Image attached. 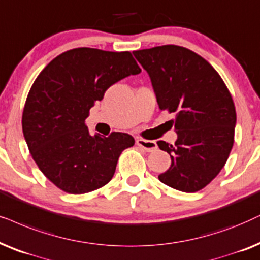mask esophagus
<instances>
[{
  "instance_id": "34e87169",
  "label": "esophagus",
  "mask_w": 260,
  "mask_h": 260,
  "mask_svg": "<svg viewBox=\"0 0 260 260\" xmlns=\"http://www.w3.org/2000/svg\"><path fill=\"white\" fill-rule=\"evenodd\" d=\"M136 144L146 151H154V150H156V148H157L156 142H154V141L143 140V138H136Z\"/></svg>"
}]
</instances>
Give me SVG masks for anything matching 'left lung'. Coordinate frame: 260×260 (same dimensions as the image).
Listing matches in <instances>:
<instances>
[{
  "mask_svg": "<svg viewBox=\"0 0 260 260\" xmlns=\"http://www.w3.org/2000/svg\"><path fill=\"white\" fill-rule=\"evenodd\" d=\"M133 53L150 77L159 109L175 114V143L157 142L172 160L159 179L175 190L200 191L220 173L233 148L237 113L231 93L210 63L183 46Z\"/></svg>",
  "mask_w": 260,
  "mask_h": 260,
  "instance_id": "8db88e82",
  "label": "left lung"
}]
</instances>
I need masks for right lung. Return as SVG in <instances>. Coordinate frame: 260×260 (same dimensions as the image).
Masks as SVG:
<instances>
[{"instance_id":"right-lung-1","label":"right lung","mask_w":260,"mask_h":260,"mask_svg":"<svg viewBox=\"0 0 260 260\" xmlns=\"http://www.w3.org/2000/svg\"><path fill=\"white\" fill-rule=\"evenodd\" d=\"M140 73L129 51L90 48L60 53L42 70L27 95L22 131L33 160L53 185L81 194L112 179L119 155L134 146V137L92 136L86 118L109 87Z\"/></svg>"}]
</instances>
